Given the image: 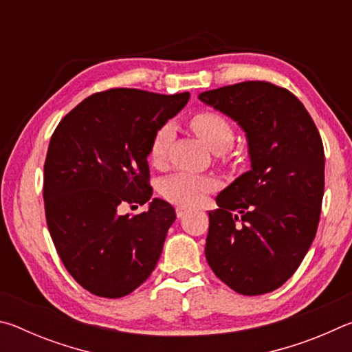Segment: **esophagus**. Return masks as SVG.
Masks as SVG:
<instances>
[{"label":"esophagus","mask_w":352,"mask_h":352,"mask_svg":"<svg viewBox=\"0 0 352 352\" xmlns=\"http://www.w3.org/2000/svg\"><path fill=\"white\" fill-rule=\"evenodd\" d=\"M175 212H177V217H178V219H182V217L184 216V214L188 212V210H186V208H183V206H177Z\"/></svg>","instance_id":"esophagus-1"}]
</instances>
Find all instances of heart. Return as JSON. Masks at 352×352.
I'll list each match as a JSON object with an SVG mask.
<instances>
[{
	"mask_svg": "<svg viewBox=\"0 0 352 352\" xmlns=\"http://www.w3.org/2000/svg\"><path fill=\"white\" fill-rule=\"evenodd\" d=\"M190 127L195 130L214 153H222L233 146L234 127L223 115L216 111H200L190 118ZM174 140V129L166 124L153 135L148 157L155 166H162L168 157ZM216 188V182L206 175L180 172L162 183L163 197L183 208L195 206L205 195Z\"/></svg>",
	"mask_w": 352,
	"mask_h": 352,
	"instance_id": "1",
	"label": "heart"
}]
</instances>
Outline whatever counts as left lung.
<instances>
[{"mask_svg":"<svg viewBox=\"0 0 352 352\" xmlns=\"http://www.w3.org/2000/svg\"><path fill=\"white\" fill-rule=\"evenodd\" d=\"M199 99L239 124L252 166L208 212L206 261L237 294H269L294 275L317 233L324 192L321 136L298 98L269 82H241Z\"/></svg>","mask_w":352,"mask_h":352,"instance_id":"left-lung-1","label":"left lung"}]
</instances>
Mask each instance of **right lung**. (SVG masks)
<instances>
[{
  "label": "right lung",
  "mask_w": 352,
  "mask_h": 352,
  "mask_svg": "<svg viewBox=\"0 0 352 352\" xmlns=\"http://www.w3.org/2000/svg\"><path fill=\"white\" fill-rule=\"evenodd\" d=\"M188 100L189 93L135 88L96 93L51 136L43 180L47 230L69 275L93 295L132 294L162 256L177 216L166 200L151 199L148 148ZM146 201L147 212L118 216L119 204Z\"/></svg>",
  "instance_id": "obj_1"
}]
</instances>
